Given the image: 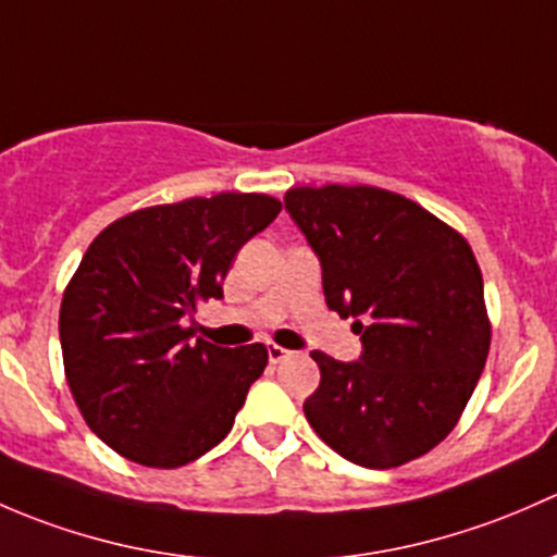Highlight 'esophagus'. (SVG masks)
Listing matches in <instances>:
<instances>
[{"instance_id":"esophagus-1","label":"esophagus","mask_w":557,"mask_h":557,"mask_svg":"<svg viewBox=\"0 0 557 557\" xmlns=\"http://www.w3.org/2000/svg\"><path fill=\"white\" fill-rule=\"evenodd\" d=\"M292 351H286V348H281V346H268V359H271V364H278V362H284L286 357H289Z\"/></svg>"}]
</instances>
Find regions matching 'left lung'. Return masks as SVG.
I'll return each mask as SVG.
<instances>
[{
    "instance_id": "1",
    "label": "left lung",
    "mask_w": 557,
    "mask_h": 557,
    "mask_svg": "<svg viewBox=\"0 0 557 557\" xmlns=\"http://www.w3.org/2000/svg\"><path fill=\"white\" fill-rule=\"evenodd\" d=\"M321 265L330 311L354 317L357 362L313 351V432L348 461L392 469L443 443L491 346L483 276L469 244L412 200L377 187L284 195Z\"/></svg>"
}]
</instances>
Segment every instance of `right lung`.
I'll return each mask as SVG.
<instances>
[{"mask_svg":"<svg viewBox=\"0 0 557 557\" xmlns=\"http://www.w3.org/2000/svg\"><path fill=\"white\" fill-rule=\"evenodd\" d=\"M278 211L268 195L220 193L134 211L88 246L61 302V351L85 423L120 456L174 469L227 437L268 351L193 341L187 319L222 300L233 257Z\"/></svg>","mask_w":557,"mask_h":557,"instance_id":"1","label":"right lung"}]
</instances>
